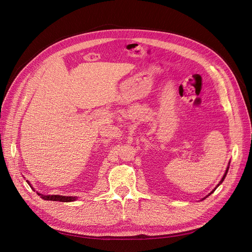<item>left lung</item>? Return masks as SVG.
Listing matches in <instances>:
<instances>
[{
    "label": "left lung",
    "mask_w": 252,
    "mask_h": 252,
    "mask_svg": "<svg viewBox=\"0 0 252 252\" xmlns=\"http://www.w3.org/2000/svg\"><path fill=\"white\" fill-rule=\"evenodd\" d=\"M229 165H230V162H229V164H228V166H227V168H226V171H225V173H224V175H223V178H222V180H220V183H219V184L217 185V187H216L215 189H213V190H212V191H211V192H210V193H209L208 195H206V196L204 197V199H202L201 201L205 200V199H206V197H207V196H209V195H210V194H211V193H212L213 191H215V190H216V189H217V188H218V187H219V186H220V184H222V183H223V181H224V180H225V178H226V175H227V172H228V169H229Z\"/></svg>",
    "instance_id": "1"
}]
</instances>
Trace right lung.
I'll use <instances>...</instances> for the list:
<instances>
[{"mask_svg": "<svg viewBox=\"0 0 252 252\" xmlns=\"http://www.w3.org/2000/svg\"><path fill=\"white\" fill-rule=\"evenodd\" d=\"M28 183V185L33 189V187L30 184L29 181H26ZM39 194L43 200H46V201H59V202H73L78 199L77 196H66V195H59V194H48V195H45L42 194L40 192H36Z\"/></svg>", "mask_w": 252, "mask_h": 252, "instance_id": "add662e5", "label": "right lung"}]
</instances>
